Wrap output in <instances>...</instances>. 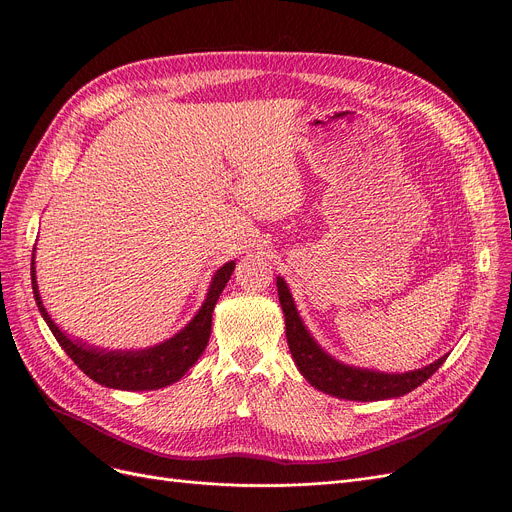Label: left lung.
<instances>
[{
  "mask_svg": "<svg viewBox=\"0 0 512 512\" xmlns=\"http://www.w3.org/2000/svg\"><path fill=\"white\" fill-rule=\"evenodd\" d=\"M277 291L279 302L285 314V330H287V343L289 351L295 359L297 370L304 374V378L318 390L326 395H333L337 399L347 401H382V399H395L411 393L413 388L424 384L442 364L444 357L436 359L434 364L419 368L405 374H384L376 370H364L355 366H345L333 355H328L308 333L302 318L297 314L293 304V297L287 289V283L277 277Z\"/></svg>",
  "mask_w": 512,
  "mask_h": 512,
  "instance_id": "1",
  "label": "left lung"
}]
</instances>
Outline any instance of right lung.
Segmentation results:
<instances>
[{"mask_svg":"<svg viewBox=\"0 0 512 512\" xmlns=\"http://www.w3.org/2000/svg\"><path fill=\"white\" fill-rule=\"evenodd\" d=\"M235 268V260L223 264L210 283L206 299L198 314L186 324L177 335L148 349L138 351H107L99 347H90L82 341L70 339L64 330L51 320L47 314L43 299L37 287V270H35V250L33 262H30V279H33L35 302L39 306L41 316L45 318L49 330L62 349L72 357V362L95 382L107 388L119 390H157L169 386L182 378L202 355L208 339H210V324H213V310L219 295L223 293L227 281Z\"/></svg>","mask_w":512,"mask_h":512,"instance_id":"right-lung-1","label":"right lung"}]
</instances>
